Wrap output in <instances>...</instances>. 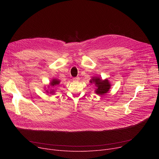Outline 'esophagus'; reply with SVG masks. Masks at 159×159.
Segmentation results:
<instances>
[{
    "mask_svg": "<svg viewBox=\"0 0 159 159\" xmlns=\"http://www.w3.org/2000/svg\"><path fill=\"white\" fill-rule=\"evenodd\" d=\"M79 79H80V78H79V77H74V78H73V81H78Z\"/></svg>",
    "mask_w": 159,
    "mask_h": 159,
    "instance_id": "34e87169",
    "label": "esophagus"
}]
</instances>
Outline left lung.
Wrapping results in <instances>:
<instances>
[{
    "instance_id": "left-lung-1",
    "label": "left lung",
    "mask_w": 159,
    "mask_h": 159,
    "mask_svg": "<svg viewBox=\"0 0 159 159\" xmlns=\"http://www.w3.org/2000/svg\"><path fill=\"white\" fill-rule=\"evenodd\" d=\"M91 83H94L95 85L97 86L95 93L98 95H104L108 92V91L110 89L111 84L107 79L102 80L99 77H94L89 81Z\"/></svg>"
}]
</instances>
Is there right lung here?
Instances as JSON below:
<instances>
[{"label":"right lung","mask_w":159,"mask_h":159,"mask_svg":"<svg viewBox=\"0 0 159 159\" xmlns=\"http://www.w3.org/2000/svg\"><path fill=\"white\" fill-rule=\"evenodd\" d=\"M60 84V80H58V79H53L51 82H50V86H52V87H55V86H57V85H58ZM46 92L47 93H49V91H48V90H46ZM54 92H55V91L54 90H49V93H51V94H53L54 93Z\"/></svg>","instance_id":"1"}]
</instances>
